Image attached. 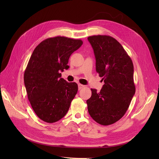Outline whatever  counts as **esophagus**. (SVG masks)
Instances as JSON below:
<instances>
[{
  "label": "esophagus",
  "mask_w": 159,
  "mask_h": 159,
  "mask_svg": "<svg viewBox=\"0 0 159 159\" xmlns=\"http://www.w3.org/2000/svg\"><path fill=\"white\" fill-rule=\"evenodd\" d=\"M78 86H79V89L80 90V89H81L82 88H83L84 87V85H82V84H79V85H78Z\"/></svg>",
  "instance_id": "obj_1"
}]
</instances>
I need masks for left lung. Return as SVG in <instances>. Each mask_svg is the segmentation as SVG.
<instances>
[{"label": "left lung", "mask_w": 159, "mask_h": 159, "mask_svg": "<svg viewBox=\"0 0 159 159\" xmlns=\"http://www.w3.org/2000/svg\"><path fill=\"white\" fill-rule=\"evenodd\" d=\"M96 60V71L104 84L99 93L91 89L88 110L95 122L108 126L126 113L135 93L133 64L130 57L115 39L107 35L88 38Z\"/></svg>", "instance_id": "obj_1"}]
</instances>
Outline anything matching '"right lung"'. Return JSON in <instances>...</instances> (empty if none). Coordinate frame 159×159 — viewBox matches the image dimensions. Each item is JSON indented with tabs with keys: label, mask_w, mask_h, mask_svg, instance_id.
Here are the masks:
<instances>
[{
	"label": "right lung",
	"mask_w": 159,
	"mask_h": 159,
	"mask_svg": "<svg viewBox=\"0 0 159 159\" xmlns=\"http://www.w3.org/2000/svg\"><path fill=\"white\" fill-rule=\"evenodd\" d=\"M83 44L80 39L48 38L35 48L24 74L28 98L38 117L48 123L61 120L76 95L78 85L61 78L71 55Z\"/></svg>",
	"instance_id": "1"
}]
</instances>
